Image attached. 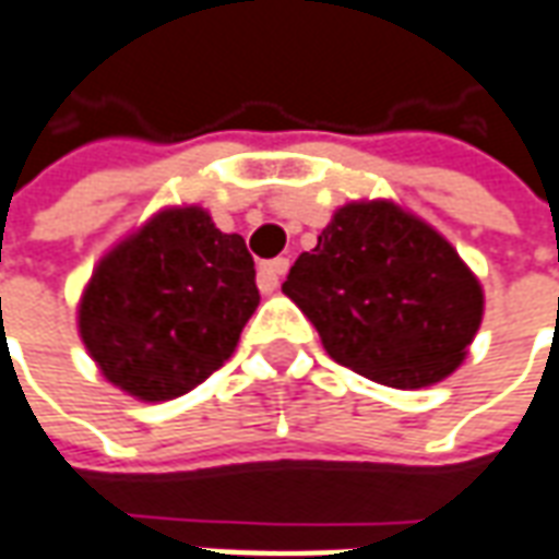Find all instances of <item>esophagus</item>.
Returning a JSON list of instances; mask_svg holds the SVG:
<instances>
[{
	"label": "esophagus",
	"mask_w": 559,
	"mask_h": 559,
	"mask_svg": "<svg viewBox=\"0 0 559 559\" xmlns=\"http://www.w3.org/2000/svg\"><path fill=\"white\" fill-rule=\"evenodd\" d=\"M287 265H290V260H284V257H278V260H269V263L260 265V275H257V281H260V290H263V294L278 290L281 275L287 272Z\"/></svg>",
	"instance_id": "34e87169"
}]
</instances>
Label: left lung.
Masks as SVG:
<instances>
[{"mask_svg":"<svg viewBox=\"0 0 559 559\" xmlns=\"http://www.w3.org/2000/svg\"><path fill=\"white\" fill-rule=\"evenodd\" d=\"M328 355L391 389L453 373L484 321V287L435 226L389 199L348 201L281 287Z\"/></svg>","mask_w":559,"mask_h":559,"instance_id":"8db88e82","label":"left lung"}]
</instances>
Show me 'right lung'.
I'll use <instances>...</instances> for the list:
<instances>
[{
    "label": "right lung",
    "mask_w": 559,
    "mask_h": 559,
    "mask_svg": "<svg viewBox=\"0 0 559 559\" xmlns=\"http://www.w3.org/2000/svg\"><path fill=\"white\" fill-rule=\"evenodd\" d=\"M257 306L245 238L216 229L199 204H180L100 257L79 299V336L106 382L158 404L219 370Z\"/></svg>",
    "instance_id": "obj_1"
}]
</instances>
